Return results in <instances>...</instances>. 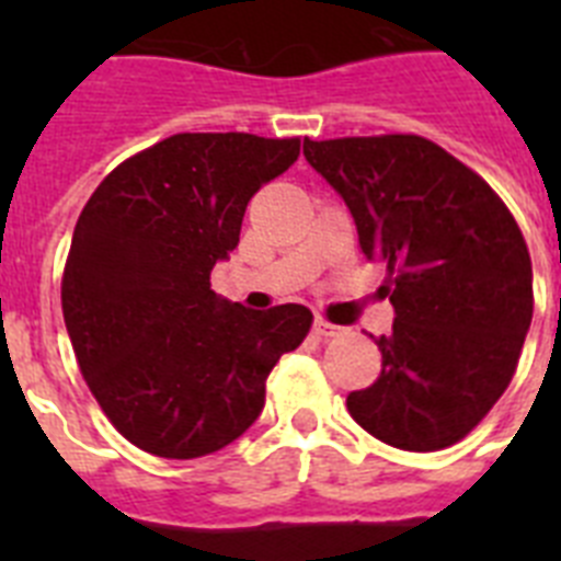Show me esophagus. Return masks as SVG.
Segmentation results:
<instances>
[{"label":"esophagus","mask_w":561,"mask_h":561,"mask_svg":"<svg viewBox=\"0 0 561 561\" xmlns=\"http://www.w3.org/2000/svg\"><path fill=\"white\" fill-rule=\"evenodd\" d=\"M342 331H345V329H340V325L329 323V320H323V317H317V320H314V334L323 336V340H329V336H340Z\"/></svg>","instance_id":"obj_1"}]
</instances>
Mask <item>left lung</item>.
<instances>
[{
	"label": "left lung",
	"instance_id": "1",
	"mask_svg": "<svg viewBox=\"0 0 561 561\" xmlns=\"http://www.w3.org/2000/svg\"><path fill=\"white\" fill-rule=\"evenodd\" d=\"M368 261L388 266L393 331L379 379L348 396L362 430L408 453L472 433L517 370L534 314L531 255L492 185L419 134L304 140Z\"/></svg>",
	"mask_w": 561,
	"mask_h": 561
}]
</instances>
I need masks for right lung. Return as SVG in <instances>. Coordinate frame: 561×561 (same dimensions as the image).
<instances>
[{"instance_id":"right-lung-1","label":"right lung","mask_w":561,"mask_h":561,"mask_svg":"<svg viewBox=\"0 0 561 561\" xmlns=\"http://www.w3.org/2000/svg\"><path fill=\"white\" fill-rule=\"evenodd\" d=\"M300 137L173 134L123 160L78 216L61 309L78 368L112 427L157 458L219 453L261 415L266 376L311 329L306 306L219 300L247 202Z\"/></svg>"}]
</instances>
